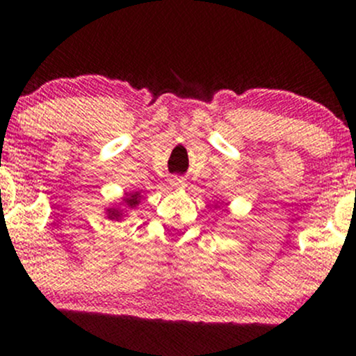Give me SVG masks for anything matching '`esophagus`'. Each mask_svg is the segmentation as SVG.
Listing matches in <instances>:
<instances>
[{"mask_svg": "<svg viewBox=\"0 0 356 356\" xmlns=\"http://www.w3.org/2000/svg\"><path fill=\"white\" fill-rule=\"evenodd\" d=\"M170 183H171V186H175V188H178V186L185 185V179L179 178V177H175V178L170 179Z\"/></svg>", "mask_w": 356, "mask_h": 356, "instance_id": "1", "label": "esophagus"}]
</instances>
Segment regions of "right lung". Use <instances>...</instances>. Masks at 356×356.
<instances>
[{
  "label": "right lung",
  "instance_id": "right-lung-1",
  "mask_svg": "<svg viewBox=\"0 0 356 356\" xmlns=\"http://www.w3.org/2000/svg\"><path fill=\"white\" fill-rule=\"evenodd\" d=\"M137 204H139V193H131L125 198V205H129V207H136ZM120 212L122 210L118 209H110V217H112V219H118V217H120Z\"/></svg>",
  "mask_w": 356,
  "mask_h": 356
}]
</instances>
